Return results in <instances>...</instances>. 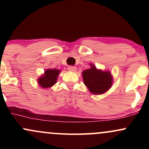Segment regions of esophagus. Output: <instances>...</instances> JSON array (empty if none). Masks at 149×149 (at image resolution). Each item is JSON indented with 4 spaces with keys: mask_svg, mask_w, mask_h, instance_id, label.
<instances>
[{
    "mask_svg": "<svg viewBox=\"0 0 149 149\" xmlns=\"http://www.w3.org/2000/svg\"><path fill=\"white\" fill-rule=\"evenodd\" d=\"M76 66H69V67H68V70L70 71H73V72H74V71H76Z\"/></svg>",
    "mask_w": 149,
    "mask_h": 149,
    "instance_id": "esophagus-1",
    "label": "esophagus"
}]
</instances>
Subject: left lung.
Returning <instances> with one entry per match:
<instances>
[{
    "instance_id": "1",
    "label": "left lung",
    "mask_w": 149,
    "mask_h": 149,
    "mask_svg": "<svg viewBox=\"0 0 149 149\" xmlns=\"http://www.w3.org/2000/svg\"><path fill=\"white\" fill-rule=\"evenodd\" d=\"M91 68L83 71L84 84L89 91L95 95H101L106 92L111 87L113 78L109 71L97 69L93 64Z\"/></svg>"
}]
</instances>
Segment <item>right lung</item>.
Here are the masks:
<instances>
[{
  "label": "right lung",
  "mask_w": 149,
  "mask_h": 149,
  "mask_svg": "<svg viewBox=\"0 0 149 149\" xmlns=\"http://www.w3.org/2000/svg\"><path fill=\"white\" fill-rule=\"evenodd\" d=\"M60 70L56 69L46 70L44 74L38 79V83L42 88H48L57 83Z\"/></svg>",
  "instance_id": "obj_1"
}]
</instances>
